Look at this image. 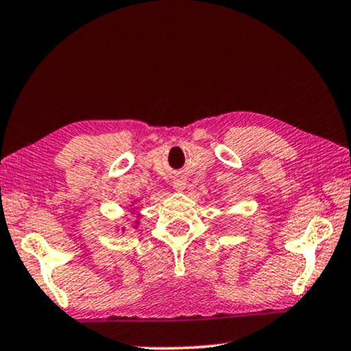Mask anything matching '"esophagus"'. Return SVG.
Segmentation results:
<instances>
[{
    "mask_svg": "<svg viewBox=\"0 0 351 351\" xmlns=\"http://www.w3.org/2000/svg\"><path fill=\"white\" fill-rule=\"evenodd\" d=\"M173 188H174L176 191H183V189L186 188V180H184V178H183L182 176H178V177L174 178Z\"/></svg>",
    "mask_w": 351,
    "mask_h": 351,
    "instance_id": "34e87169",
    "label": "esophagus"
}]
</instances>
